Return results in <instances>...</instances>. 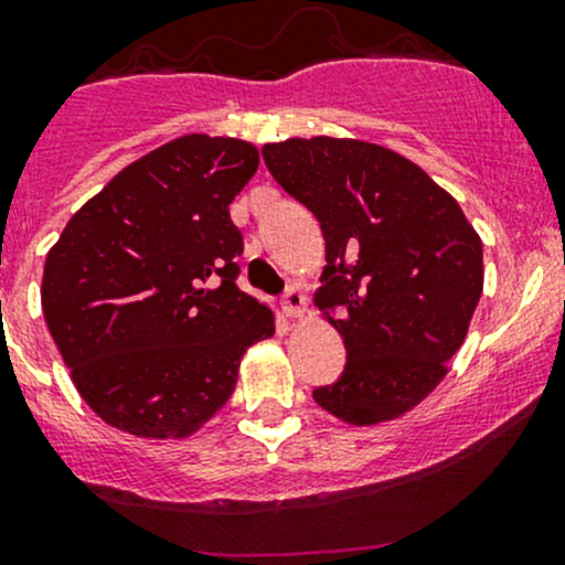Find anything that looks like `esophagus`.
Wrapping results in <instances>:
<instances>
[{
    "label": "esophagus",
    "instance_id": "1",
    "mask_svg": "<svg viewBox=\"0 0 565 565\" xmlns=\"http://www.w3.org/2000/svg\"><path fill=\"white\" fill-rule=\"evenodd\" d=\"M282 309L288 318H299V315H305L307 309V296L301 294L296 285H288V290L282 294Z\"/></svg>",
    "mask_w": 565,
    "mask_h": 565
}]
</instances>
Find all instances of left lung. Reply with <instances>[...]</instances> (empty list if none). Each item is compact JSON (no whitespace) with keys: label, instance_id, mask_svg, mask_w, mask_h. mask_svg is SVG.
Masks as SVG:
<instances>
[{"label":"left lung","instance_id":"left-lung-1","mask_svg":"<svg viewBox=\"0 0 565 565\" xmlns=\"http://www.w3.org/2000/svg\"><path fill=\"white\" fill-rule=\"evenodd\" d=\"M260 153L326 239L315 305L348 363L312 398L353 426L402 417L463 344L482 296V239L445 188L382 145L294 137Z\"/></svg>","mask_w":565,"mask_h":565}]
</instances>
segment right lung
Wrapping results in <instances>:
<instances>
[{"instance_id":"add662e5","label":"right lung","mask_w":565,"mask_h":565,"mask_svg":"<svg viewBox=\"0 0 565 565\" xmlns=\"http://www.w3.org/2000/svg\"><path fill=\"white\" fill-rule=\"evenodd\" d=\"M256 169L245 139H172L120 169L47 253V331L113 428L191 436L232 398L245 350L275 333L271 309L236 288L228 204Z\"/></svg>"}]
</instances>
